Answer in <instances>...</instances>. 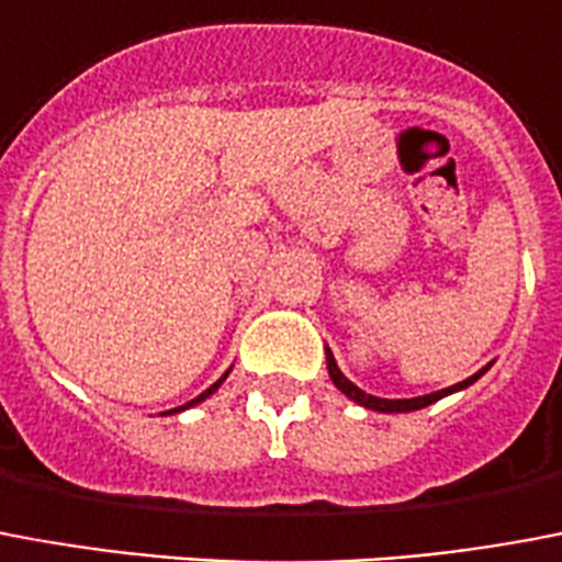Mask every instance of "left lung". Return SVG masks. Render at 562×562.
Returning a JSON list of instances; mask_svg holds the SVG:
<instances>
[{
	"label": "left lung",
	"mask_w": 562,
	"mask_h": 562,
	"mask_svg": "<svg viewBox=\"0 0 562 562\" xmlns=\"http://www.w3.org/2000/svg\"><path fill=\"white\" fill-rule=\"evenodd\" d=\"M327 351V372H330V381H334L339 390H342L345 396L351 398V402H357V405H363V408L369 411H381V414H408V411H419L426 408V405H431V402H438V398L450 396V393H456V390H464V386H471L473 381L480 375H485V369H480L476 375L464 378V381H459V384L447 386V390H438V393H429V396H417V398H378V396H369V393H363L360 386L351 384L348 378L342 375V369L336 366L334 355H330V348H324Z\"/></svg>",
	"instance_id": "8db88e82"
}]
</instances>
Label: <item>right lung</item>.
<instances>
[{"label":"right lung","mask_w":562,"mask_h":562,"mask_svg":"<svg viewBox=\"0 0 562 562\" xmlns=\"http://www.w3.org/2000/svg\"><path fill=\"white\" fill-rule=\"evenodd\" d=\"M226 375H228V372H226ZM226 375L220 378L217 384H211V386H207L205 393H199V396H196V398H190V402H187V405H181V408H172V411H169V414H178V411H187V408H193V405H199V402H205V398H207V396H211V393H214V390H217V386H220V384H223V381H226Z\"/></svg>","instance_id":"right-lung-1"}]
</instances>
